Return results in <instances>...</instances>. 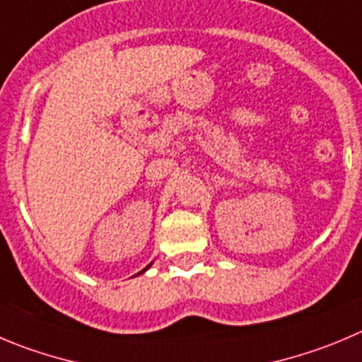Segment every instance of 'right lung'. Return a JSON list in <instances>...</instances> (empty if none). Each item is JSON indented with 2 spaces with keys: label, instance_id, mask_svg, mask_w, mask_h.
Masks as SVG:
<instances>
[{
  "label": "right lung",
  "instance_id": "obj_1",
  "mask_svg": "<svg viewBox=\"0 0 362 362\" xmlns=\"http://www.w3.org/2000/svg\"><path fill=\"white\" fill-rule=\"evenodd\" d=\"M150 266H151V264H150ZM150 266H146V268H144V269H143V272H146V269H148V268H150ZM143 272H141V273H143Z\"/></svg>",
  "mask_w": 362,
  "mask_h": 362
}]
</instances>
